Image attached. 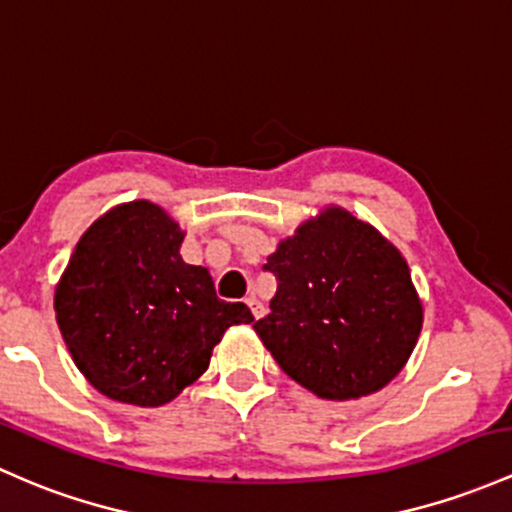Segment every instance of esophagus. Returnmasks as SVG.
<instances>
[{"label":"esophagus","mask_w":512,"mask_h":512,"mask_svg":"<svg viewBox=\"0 0 512 512\" xmlns=\"http://www.w3.org/2000/svg\"><path fill=\"white\" fill-rule=\"evenodd\" d=\"M246 305H249L251 315H254L256 320H261V317H263V312H266V310H263V305H261V302H258L256 298H249V300H246Z\"/></svg>","instance_id":"1"}]
</instances>
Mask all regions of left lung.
Here are the masks:
<instances>
[{
    "mask_svg": "<svg viewBox=\"0 0 512 512\" xmlns=\"http://www.w3.org/2000/svg\"><path fill=\"white\" fill-rule=\"evenodd\" d=\"M266 271L278 290L254 324L258 339L317 398L378 393L408 364L422 300L408 261L376 227L327 205L280 239Z\"/></svg>",
    "mask_w": 512,
    "mask_h": 512,
    "instance_id": "8db88e82",
    "label": "left lung"
}]
</instances>
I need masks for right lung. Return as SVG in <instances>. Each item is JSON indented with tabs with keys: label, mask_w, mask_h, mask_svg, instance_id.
<instances>
[{
	"label": "right lung",
	"mask_w": 512,
	"mask_h": 512,
	"mask_svg": "<svg viewBox=\"0 0 512 512\" xmlns=\"http://www.w3.org/2000/svg\"><path fill=\"white\" fill-rule=\"evenodd\" d=\"M185 232L161 205L112 207L80 236L56 285V322L82 376L109 400L161 408L207 371L244 302L214 293L180 256Z\"/></svg>",
	"instance_id": "add662e5"
}]
</instances>
